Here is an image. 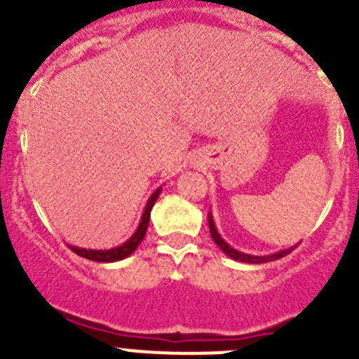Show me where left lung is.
Listing matches in <instances>:
<instances>
[{"mask_svg": "<svg viewBox=\"0 0 359 359\" xmlns=\"http://www.w3.org/2000/svg\"><path fill=\"white\" fill-rule=\"evenodd\" d=\"M208 228H210V236L212 239H214V243L217 244L219 248L223 250L224 253H226L230 259H233V261H239V262H248V264H262V262H269V261H277V259H282V257H286L287 253L291 252L293 248L290 250H282V252L278 253H273V255H266V257H259V255H248V253H243L239 252V250L231 248L230 244L224 243L223 237L219 236L217 233V228H215L214 224V217H212V214L208 212Z\"/></svg>", "mask_w": 359, "mask_h": 359, "instance_id": "8db88e82", "label": "left lung"}]
</instances>
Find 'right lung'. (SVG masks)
I'll return each mask as SVG.
<instances>
[{
	"mask_svg": "<svg viewBox=\"0 0 359 359\" xmlns=\"http://www.w3.org/2000/svg\"><path fill=\"white\" fill-rule=\"evenodd\" d=\"M160 190L161 189H158L156 192H154V194L149 198L147 205H145L144 215H142L140 224H138L136 231L131 236V239L126 241L122 246H116V248H111V250H86V248H79V246H69V248H72V252H75L77 255L84 257V259H90V261H95V262H116V261H122V259H126V257L131 255V253L138 248V244L144 241L145 231H147V226H149L151 210H152V207H154V201H156L158 196H160Z\"/></svg>",
	"mask_w": 359,
	"mask_h": 359,
	"instance_id": "1",
	"label": "right lung"
}]
</instances>
